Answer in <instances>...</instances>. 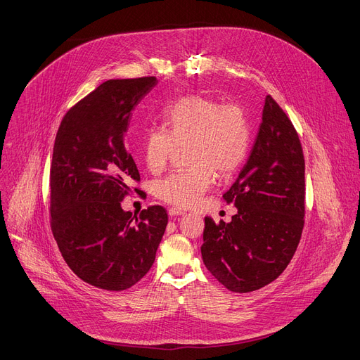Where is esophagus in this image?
Instances as JSON below:
<instances>
[{
  "instance_id": "obj_1",
  "label": "esophagus",
  "mask_w": 360,
  "mask_h": 360,
  "mask_svg": "<svg viewBox=\"0 0 360 360\" xmlns=\"http://www.w3.org/2000/svg\"><path fill=\"white\" fill-rule=\"evenodd\" d=\"M168 212H169V217H172V218L185 214V211H182V210H179V208H171Z\"/></svg>"
}]
</instances>
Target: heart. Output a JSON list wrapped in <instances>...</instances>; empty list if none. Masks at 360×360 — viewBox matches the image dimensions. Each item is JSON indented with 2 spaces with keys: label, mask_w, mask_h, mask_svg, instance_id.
<instances>
[{
  "label": "heart",
  "mask_w": 360,
  "mask_h": 360,
  "mask_svg": "<svg viewBox=\"0 0 360 360\" xmlns=\"http://www.w3.org/2000/svg\"><path fill=\"white\" fill-rule=\"evenodd\" d=\"M162 129H148L142 139L146 168L159 174L175 148L186 145L188 169L155 182V195L179 208L197 204L211 188L214 171L225 178L237 172L251 146V124L245 110L234 103L222 105L212 97L191 94L160 113Z\"/></svg>",
  "instance_id": "b5f03b06"
}]
</instances>
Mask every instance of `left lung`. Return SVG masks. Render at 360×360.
Instances as JSON below:
<instances>
[{
    "label": "left lung",
    "instance_id": "1",
    "mask_svg": "<svg viewBox=\"0 0 360 360\" xmlns=\"http://www.w3.org/2000/svg\"><path fill=\"white\" fill-rule=\"evenodd\" d=\"M304 156L292 123L271 96L250 156L224 200L231 222L205 217L201 254L228 290L248 292L274 281L288 266L304 225Z\"/></svg>",
    "mask_w": 360,
    "mask_h": 360
}]
</instances>
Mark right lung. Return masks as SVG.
Returning a JSON list of instances; mask_svg holds the SVG:
<instances>
[{"mask_svg": "<svg viewBox=\"0 0 360 360\" xmlns=\"http://www.w3.org/2000/svg\"><path fill=\"white\" fill-rule=\"evenodd\" d=\"M156 84V77L108 80L75 105L57 130L53 236L73 273L103 290H126L150 270L168 224L160 205L139 215L122 208L130 182L141 179L126 149L129 122Z\"/></svg>", "mask_w": 360, "mask_h": 360, "instance_id": "add662e5", "label": "right lung"}]
</instances>
